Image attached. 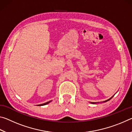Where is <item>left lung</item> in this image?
Segmentation results:
<instances>
[{
  "label": "left lung",
  "instance_id": "left-lung-1",
  "mask_svg": "<svg viewBox=\"0 0 132 132\" xmlns=\"http://www.w3.org/2000/svg\"><path fill=\"white\" fill-rule=\"evenodd\" d=\"M112 98V97H111V98H109V99H108V100H106V101H104V102H106V101H109V100H110L111 98ZM91 103H92V104H96V102H91Z\"/></svg>",
  "mask_w": 132,
  "mask_h": 132
}]
</instances>
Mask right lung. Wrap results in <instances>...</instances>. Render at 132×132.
<instances>
[{"label":"right lung","mask_w":132,"mask_h":132,"mask_svg":"<svg viewBox=\"0 0 132 132\" xmlns=\"http://www.w3.org/2000/svg\"><path fill=\"white\" fill-rule=\"evenodd\" d=\"M51 101H48V102H45V103H44V104H42L38 105V106H43V105H46V104H49V103H50V102H51Z\"/></svg>","instance_id":"1"}]
</instances>
